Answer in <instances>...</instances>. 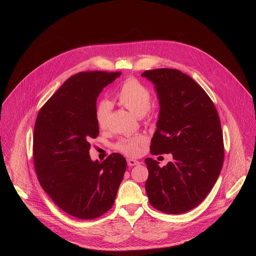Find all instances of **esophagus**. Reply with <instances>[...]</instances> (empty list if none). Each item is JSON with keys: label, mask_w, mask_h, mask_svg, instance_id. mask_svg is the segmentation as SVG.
<instances>
[{"label": "esophagus", "mask_w": 256, "mask_h": 256, "mask_svg": "<svg viewBox=\"0 0 256 256\" xmlns=\"http://www.w3.org/2000/svg\"><path fill=\"white\" fill-rule=\"evenodd\" d=\"M138 164H140V161H138V160H134V159H128V166H136V165H138Z\"/></svg>", "instance_id": "34e87169"}]
</instances>
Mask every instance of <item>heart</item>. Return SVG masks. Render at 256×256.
Wrapping results in <instances>:
<instances>
[{"label": "heart", "mask_w": 256, "mask_h": 256, "mask_svg": "<svg viewBox=\"0 0 256 256\" xmlns=\"http://www.w3.org/2000/svg\"><path fill=\"white\" fill-rule=\"evenodd\" d=\"M116 102L136 116H144L146 120L151 122L152 95L150 90L134 77L126 78L114 94ZM112 109V103L106 99L99 100L95 105V120L100 128L107 126L108 118ZM147 142L144 136H134L120 138L116 144V149L120 153L134 157L138 156L144 144Z\"/></svg>", "instance_id": "1"}]
</instances>
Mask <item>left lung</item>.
<instances>
[{
    "label": "left lung",
    "instance_id": "1",
    "mask_svg": "<svg viewBox=\"0 0 256 256\" xmlns=\"http://www.w3.org/2000/svg\"><path fill=\"white\" fill-rule=\"evenodd\" d=\"M142 76L155 84L161 106L150 152L173 156L164 167L152 158L144 159L149 171L146 192L151 206L160 212H188L206 198L222 170L220 118L210 96L184 72L163 68Z\"/></svg>",
    "mask_w": 256,
    "mask_h": 256
}]
</instances>
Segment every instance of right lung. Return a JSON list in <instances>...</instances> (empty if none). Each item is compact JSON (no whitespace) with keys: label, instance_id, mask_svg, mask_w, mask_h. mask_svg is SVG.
Returning a JSON list of instances; mask_svg holds the SVG:
<instances>
[{"label":"right lung","instance_id":"add662e5","mask_svg":"<svg viewBox=\"0 0 256 256\" xmlns=\"http://www.w3.org/2000/svg\"><path fill=\"white\" fill-rule=\"evenodd\" d=\"M120 72H81L68 78L44 103L33 132V162L44 190L64 212L93 220L112 208L126 169L112 153L93 162L89 151L99 128L95 105L99 93Z\"/></svg>","mask_w":256,"mask_h":256}]
</instances>
